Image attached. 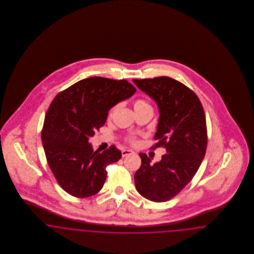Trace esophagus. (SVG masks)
<instances>
[{"label":"esophagus","mask_w":254,"mask_h":254,"mask_svg":"<svg viewBox=\"0 0 254 254\" xmlns=\"http://www.w3.org/2000/svg\"><path fill=\"white\" fill-rule=\"evenodd\" d=\"M133 151L132 150H130V149H124L123 151H122V156L123 157H126V156H127V155H130V154H132Z\"/></svg>","instance_id":"1"}]
</instances>
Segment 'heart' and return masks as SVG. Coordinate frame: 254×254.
<instances>
[{"label":"heart","instance_id":"b5f03b06","mask_svg":"<svg viewBox=\"0 0 254 254\" xmlns=\"http://www.w3.org/2000/svg\"><path fill=\"white\" fill-rule=\"evenodd\" d=\"M148 104L144 101V100H136L135 101V103H134V109H141V108H143V107H145V106H147ZM130 141L132 142V143H136V139L134 138V137H131L130 138Z\"/></svg>","mask_w":254,"mask_h":254}]
</instances>
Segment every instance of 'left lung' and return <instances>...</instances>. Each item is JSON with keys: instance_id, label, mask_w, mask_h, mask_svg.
Segmentation results:
<instances>
[{"instance_id": "obj_1", "label": "left lung", "mask_w": 254, "mask_h": 254, "mask_svg": "<svg viewBox=\"0 0 254 254\" xmlns=\"http://www.w3.org/2000/svg\"><path fill=\"white\" fill-rule=\"evenodd\" d=\"M157 104L160 117L154 149L164 146L167 154L151 165L140 153L142 165L134 175L139 193L153 202H166L191 181L205 157L207 136L205 116L192 90L169 77L133 80Z\"/></svg>"}]
</instances>
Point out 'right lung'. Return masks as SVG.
Here are the masks:
<instances>
[{
	"label": "right lung",
	"mask_w": 254,
	"mask_h": 254,
	"mask_svg": "<svg viewBox=\"0 0 254 254\" xmlns=\"http://www.w3.org/2000/svg\"><path fill=\"white\" fill-rule=\"evenodd\" d=\"M135 91L126 80L90 77L52 101L44 122L42 142L49 168L67 193L85 198L103 188L107 166L118 162L121 151L114 145L102 152L94 151L88 140L105 125L109 109Z\"/></svg>",
	"instance_id": "add662e5"
}]
</instances>
